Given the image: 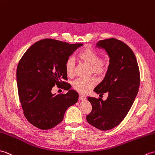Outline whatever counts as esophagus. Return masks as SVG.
Instances as JSON below:
<instances>
[{"label":"esophagus","mask_w":155,"mask_h":155,"mask_svg":"<svg viewBox=\"0 0 155 155\" xmlns=\"http://www.w3.org/2000/svg\"><path fill=\"white\" fill-rule=\"evenodd\" d=\"M86 99V97H85V96L84 95H83V94H80L79 95V99H80V100H85V99Z\"/></svg>","instance_id":"1"}]
</instances>
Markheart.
Instances as JSON below:
<instances>
[{
  "instance_id": "obj_1",
  "label": "heart",
  "mask_w": 155,
  "mask_h": 155,
  "mask_svg": "<svg viewBox=\"0 0 155 155\" xmlns=\"http://www.w3.org/2000/svg\"><path fill=\"white\" fill-rule=\"evenodd\" d=\"M78 58L82 62L89 66V71L95 75L102 77L108 70L109 63L105 58H99L98 54L95 50L86 48L78 54ZM65 69L68 77H73L75 74V61L72 57L68 58L65 63ZM96 84L95 78L88 79H78L72 83V87L77 91L85 94Z\"/></svg>"
}]
</instances>
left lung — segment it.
<instances>
[{
    "label": "left lung",
    "mask_w": 155,
    "mask_h": 155,
    "mask_svg": "<svg viewBox=\"0 0 155 155\" xmlns=\"http://www.w3.org/2000/svg\"><path fill=\"white\" fill-rule=\"evenodd\" d=\"M96 46L105 50L109 65L104 79L94 91L100 95L108 93V97L105 101L87 97L92 110L86 119L95 128L107 130L119 125L128 113L139 91L140 73L135 54L121 40H99Z\"/></svg>",
    "instance_id": "8db88e82"
}]
</instances>
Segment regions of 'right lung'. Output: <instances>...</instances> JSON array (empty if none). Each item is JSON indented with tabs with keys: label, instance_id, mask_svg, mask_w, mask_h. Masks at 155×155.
Instances as JSON below:
<instances>
[{
	"label": "right lung",
	"instance_id": "1",
	"mask_svg": "<svg viewBox=\"0 0 155 155\" xmlns=\"http://www.w3.org/2000/svg\"><path fill=\"white\" fill-rule=\"evenodd\" d=\"M82 44H70L53 39L34 43L18 64L16 81L20 104L25 117L42 130L53 128L62 121L69 107L78 100L74 89L66 94H51L55 85H65V63ZM66 85L63 87L65 89Z\"/></svg>",
	"mask_w": 155,
	"mask_h": 155
}]
</instances>
